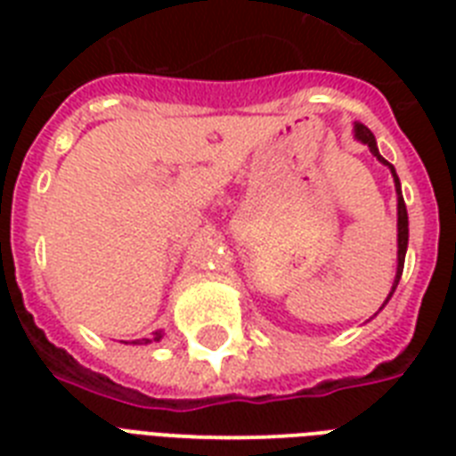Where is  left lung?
I'll return each mask as SVG.
<instances>
[{
  "label": "left lung",
  "mask_w": 456,
  "mask_h": 456,
  "mask_svg": "<svg viewBox=\"0 0 456 456\" xmlns=\"http://www.w3.org/2000/svg\"><path fill=\"white\" fill-rule=\"evenodd\" d=\"M354 139L362 142V144L369 146V151L374 153L383 165H388L390 175H393V182H395V193H397V272H395V281H393V289H390L388 298L386 303L390 300V296L395 293L397 284H400V277H403V267H404V256H407V241H410V220H407V206H404V199H403V189H400V179H397V172L395 167L386 160V158L379 153V146H376V139L371 134L367 125L362 123H354ZM386 303L381 305V310L386 307Z\"/></svg>",
  "instance_id": "obj_1"
}]
</instances>
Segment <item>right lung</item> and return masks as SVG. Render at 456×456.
<instances>
[{"instance_id":"1","label":"right lung","mask_w":456,"mask_h":456,"mask_svg":"<svg viewBox=\"0 0 456 456\" xmlns=\"http://www.w3.org/2000/svg\"><path fill=\"white\" fill-rule=\"evenodd\" d=\"M163 338V331H156L151 338H142V340H132V346H146V343H153V340Z\"/></svg>"}]
</instances>
